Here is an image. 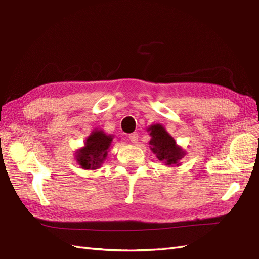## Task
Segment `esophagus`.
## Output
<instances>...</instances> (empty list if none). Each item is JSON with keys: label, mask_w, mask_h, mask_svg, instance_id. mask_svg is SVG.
Segmentation results:
<instances>
[{"label": "esophagus", "mask_w": 259, "mask_h": 259, "mask_svg": "<svg viewBox=\"0 0 259 259\" xmlns=\"http://www.w3.org/2000/svg\"><path fill=\"white\" fill-rule=\"evenodd\" d=\"M130 137V141L133 143V144H136L137 141H138V133L135 132V133H132V134L128 135Z\"/></svg>", "instance_id": "1"}]
</instances>
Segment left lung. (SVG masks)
Wrapping results in <instances>:
<instances>
[{"label":"left lung","mask_w":259,"mask_h":259,"mask_svg":"<svg viewBox=\"0 0 259 259\" xmlns=\"http://www.w3.org/2000/svg\"><path fill=\"white\" fill-rule=\"evenodd\" d=\"M150 131L151 150L160 161H164L166 165L177 164L180 159L184 156L180 147L176 145V141L167 134L164 127L160 124H156L148 128Z\"/></svg>","instance_id":"obj_1"}]
</instances>
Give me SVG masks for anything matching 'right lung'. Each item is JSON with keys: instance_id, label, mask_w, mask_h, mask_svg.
I'll return each mask as SVG.
<instances>
[{"instance_id": "obj_1", "label": "right lung", "mask_w": 259, "mask_h": 259, "mask_svg": "<svg viewBox=\"0 0 259 259\" xmlns=\"http://www.w3.org/2000/svg\"><path fill=\"white\" fill-rule=\"evenodd\" d=\"M111 142V135H106L102 131L93 132L87 138L85 147L76 155L79 165L86 170L98 169L108 155L107 150Z\"/></svg>"}]
</instances>
